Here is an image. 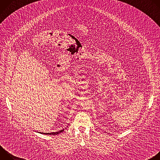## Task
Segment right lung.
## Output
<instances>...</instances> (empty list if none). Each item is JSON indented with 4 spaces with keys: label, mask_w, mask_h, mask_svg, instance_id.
Returning <instances> with one entry per match:
<instances>
[{
    "label": "right lung",
    "mask_w": 160,
    "mask_h": 160,
    "mask_svg": "<svg viewBox=\"0 0 160 160\" xmlns=\"http://www.w3.org/2000/svg\"><path fill=\"white\" fill-rule=\"evenodd\" d=\"M64 130V129H62L61 130L55 132H51V133H43V132H39V133H40L42 134H45V135H57V134H59V133L62 132Z\"/></svg>",
    "instance_id": "obj_1"
}]
</instances>
